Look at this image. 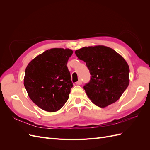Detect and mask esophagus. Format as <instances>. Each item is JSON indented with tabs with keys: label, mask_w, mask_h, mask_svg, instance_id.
Instances as JSON below:
<instances>
[{
	"label": "esophagus",
	"mask_w": 150,
	"mask_h": 150,
	"mask_svg": "<svg viewBox=\"0 0 150 150\" xmlns=\"http://www.w3.org/2000/svg\"><path fill=\"white\" fill-rule=\"evenodd\" d=\"M81 84H82V81H81V79H79V80L76 82V84H78V85H81Z\"/></svg>",
	"instance_id": "obj_1"
}]
</instances>
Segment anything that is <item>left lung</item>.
<instances>
[{
    "label": "left lung",
    "mask_w": 150,
    "mask_h": 150,
    "mask_svg": "<svg viewBox=\"0 0 150 150\" xmlns=\"http://www.w3.org/2000/svg\"><path fill=\"white\" fill-rule=\"evenodd\" d=\"M86 63L91 79L84 89L91 101L104 108L117 101L129 85L128 63L112 49L104 46L84 47L75 51Z\"/></svg>",
    "instance_id": "8db88e82"
}]
</instances>
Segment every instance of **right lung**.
I'll use <instances>...</instances> for the list:
<instances>
[{
    "mask_svg": "<svg viewBox=\"0 0 150 150\" xmlns=\"http://www.w3.org/2000/svg\"><path fill=\"white\" fill-rule=\"evenodd\" d=\"M69 49L47 50L27 66L24 84L29 98L48 112H55L67 102L73 86L66 66L72 56Z\"/></svg>",
    "mask_w": 150,
    "mask_h": 150,
    "instance_id": "right-lung-1",
    "label": "right lung"
}]
</instances>
